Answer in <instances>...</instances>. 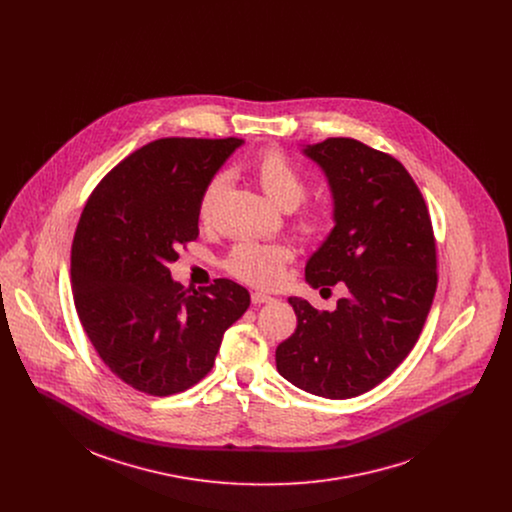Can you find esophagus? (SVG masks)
<instances>
[{
	"mask_svg": "<svg viewBox=\"0 0 512 512\" xmlns=\"http://www.w3.org/2000/svg\"><path fill=\"white\" fill-rule=\"evenodd\" d=\"M272 301H274V297H272V295H268V293H252V303H254V305H262V303H272Z\"/></svg>",
	"mask_w": 512,
	"mask_h": 512,
	"instance_id": "34e87169",
	"label": "esophagus"
}]
</instances>
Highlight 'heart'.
<instances>
[{
	"mask_svg": "<svg viewBox=\"0 0 512 512\" xmlns=\"http://www.w3.org/2000/svg\"><path fill=\"white\" fill-rule=\"evenodd\" d=\"M254 177L266 197L284 211H293L307 197V181L301 171L280 149H268L260 153L254 161ZM228 187V175L217 173L205 187L199 203V217L203 222H211L220 197ZM331 222V215L325 209H311L297 220V228L305 236H315L323 232ZM292 250L282 244H256L240 242L232 248L226 268L232 276L256 284L274 286L282 280L284 266L290 262Z\"/></svg>",
	"mask_w": 512,
	"mask_h": 512,
	"instance_id": "obj_1",
	"label": "heart"
}]
</instances>
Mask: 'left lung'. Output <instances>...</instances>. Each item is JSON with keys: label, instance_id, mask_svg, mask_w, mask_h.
Listing matches in <instances>:
<instances>
[{"label": "left lung", "instance_id": "1", "mask_svg": "<svg viewBox=\"0 0 512 512\" xmlns=\"http://www.w3.org/2000/svg\"><path fill=\"white\" fill-rule=\"evenodd\" d=\"M323 171L333 228L309 256L305 282L347 295L333 311L288 297L297 317L278 345V372L331 400L368 392L416 345L436 293V242L424 197L394 157L351 138L301 149Z\"/></svg>", "mask_w": 512, "mask_h": 512}]
</instances>
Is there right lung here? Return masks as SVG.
I'll list each match as a JSON object with an SVG mask.
<instances>
[{
  "label": "right lung",
  "mask_w": 512,
  "mask_h": 512,
  "mask_svg": "<svg viewBox=\"0 0 512 512\" xmlns=\"http://www.w3.org/2000/svg\"><path fill=\"white\" fill-rule=\"evenodd\" d=\"M242 144L155 140L116 165L84 205L71 254L74 307L104 365L140 392L169 396L197 384L250 305L232 280L185 292L169 272L177 248L199 236L207 183Z\"/></svg>",
  "instance_id": "obj_1"
}]
</instances>
